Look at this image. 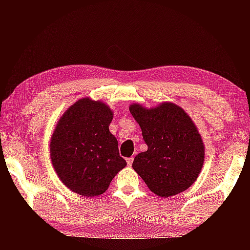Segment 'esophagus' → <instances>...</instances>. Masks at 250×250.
Listing matches in <instances>:
<instances>
[{
    "instance_id": "obj_1",
    "label": "esophagus",
    "mask_w": 250,
    "mask_h": 250,
    "mask_svg": "<svg viewBox=\"0 0 250 250\" xmlns=\"http://www.w3.org/2000/svg\"><path fill=\"white\" fill-rule=\"evenodd\" d=\"M132 162H133V158H132V156H131V158H128V159H126V164H128L129 167L132 166Z\"/></svg>"
}]
</instances>
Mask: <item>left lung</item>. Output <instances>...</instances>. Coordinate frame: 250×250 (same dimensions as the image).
<instances>
[{
    "label": "left lung",
    "mask_w": 250,
    "mask_h": 250,
    "mask_svg": "<svg viewBox=\"0 0 250 250\" xmlns=\"http://www.w3.org/2000/svg\"><path fill=\"white\" fill-rule=\"evenodd\" d=\"M129 110L147 146L134 158L133 170L159 196L188 189L196 181L205 158L204 145L191 118L171 103L153 109L135 104Z\"/></svg>",
    "instance_id": "obj_1"
}]
</instances>
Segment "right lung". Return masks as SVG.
<instances>
[{
  "instance_id": "add662e5",
  "label": "right lung",
  "mask_w": 250,
  "mask_h": 250,
  "mask_svg": "<svg viewBox=\"0 0 250 250\" xmlns=\"http://www.w3.org/2000/svg\"><path fill=\"white\" fill-rule=\"evenodd\" d=\"M112 117L107 104L83 98L57 122L50 140L53 167L62 183L79 195L104 193L126 166L116 137L109 131Z\"/></svg>"
}]
</instances>
